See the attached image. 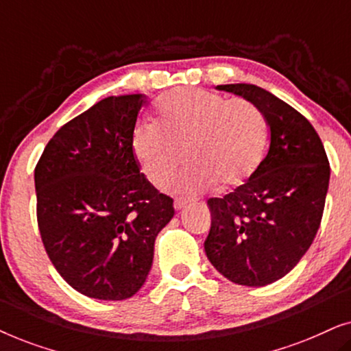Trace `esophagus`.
Listing matches in <instances>:
<instances>
[{"instance_id": "obj_1", "label": "esophagus", "mask_w": 351, "mask_h": 351, "mask_svg": "<svg viewBox=\"0 0 351 351\" xmlns=\"http://www.w3.org/2000/svg\"><path fill=\"white\" fill-rule=\"evenodd\" d=\"M186 204H189V199H184V198H177V199L174 201V208H176V210H180V209H184Z\"/></svg>"}]
</instances>
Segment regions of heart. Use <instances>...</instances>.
I'll return each mask as SVG.
<instances>
[{
  "mask_svg": "<svg viewBox=\"0 0 351 351\" xmlns=\"http://www.w3.org/2000/svg\"><path fill=\"white\" fill-rule=\"evenodd\" d=\"M267 134V119L251 100L179 88L160 100L156 123L145 119L134 128L131 147L155 185L171 180L184 152L190 165L179 186L201 193L217 184L225 190L243 185L261 165Z\"/></svg>",
  "mask_w": 351,
  "mask_h": 351,
  "instance_id": "1",
  "label": "heart"
}]
</instances>
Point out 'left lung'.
I'll return each instance as SVG.
<instances>
[{"mask_svg":"<svg viewBox=\"0 0 351 351\" xmlns=\"http://www.w3.org/2000/svg\"><path fill=\"white\" fill-rule=\"evenodd\" d=\"M262 110L270 147L256 172L222 198L208 199L204 251L215 270L261 287L287 275L313 243L323 217L330 167L308 119L254 84H220Z\"/></svg>","mask_w":351,"mask_h":351,"instance_id":"obj_1","label":"left lung"}]
</instances>
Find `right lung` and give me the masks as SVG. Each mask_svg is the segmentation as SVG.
I'll use <instances>...</instances> for the list:
<instances>
[{
  "label": "right lung",
  "instance_id": "1",
  "mask_svg": "<svg viewBox=\"0 0 351 351\" xmlns=\"http://www.w3.org/2000/svg\"><path fill=\"white\" fill-rule=\"evenodd\" d=\"M147 95H110L64 124L35 167L36 215L52 265L81 294L124 300L150 273L172 198L145 179L131 137Z\"/></svg>",
  "mask_w": 351,
  "mask_h": 351
}]
</instances>
